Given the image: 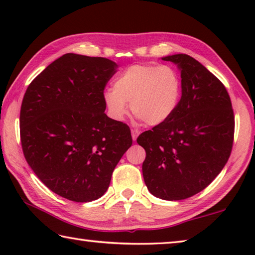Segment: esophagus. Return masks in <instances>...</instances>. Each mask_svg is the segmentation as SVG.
Returning a JSON list of instances; mask_svg holds the SVG:
<instances>
[{
    "instance_id": "34e87169",
    "label": "esophagus",
    "mask_w": 255,
    "mask_h": 255,
    "mask_svg": "<svg viewBox=\"0 0 255 255\" xmlns=\"http://www.w3.org/2000/svg\"><path fill=\"white\" fill-rule=\"evenodd\" d=\"M139 130H138V129H131V137H132V140L135 141L136 139H137V137H138V135H139Z\"/></svg>"
}]
</instances>
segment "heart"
<instances>
[{"label": "heart", "instance_id": "b5f03b06", "mask_svg": "<svg viewBox=\"0 0 255 255\" xmlns=\"http://www.w3.org/2000/svg\"><path fill=\"white\" fill-rule=\"evenodd\" d=\"M182 94L181 79L173 67L136 64L120 73L114 90L105 92V102L115 119H123L130 110L148 126L166 123L179 107Z\"/></svg>", "mask_w": 255, "mask_h": 255}]
</instances>
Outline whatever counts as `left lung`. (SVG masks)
<instances>
[{
  "instance_id": "8db88e82",
  "label": "left lung",
  "mask_w": 255,
  "mask_h": 255,
  "mask_svg": "<svg viewBox=\"0 0 255 255\" xmlns=\"http://www.w3.org/2000/svg\"><path fill=\"white\" fill-rule=\"evenodd\" d=\"M181 73L182 96L166 123L144 131L137 143L146 157L143 176L149 192L163 200H182L213 182L230 157L234 112L225 86L193 57H163Z\"/></svg>"
}]
</instances>
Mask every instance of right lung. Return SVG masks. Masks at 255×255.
<instances>
[{
    "mask_svg": "<svg viewBox=\"0 0 255 255\" xmlns=\"http://www.w3.org/2000/svg\"><path fill=\"white\" fill-rule=\"evenodd\" d=\"M118 65L65 54L24 93L20 137L24 157L47 188L76 202L97 200L132 144L130 129L105 114L103 91Z\"/></svg>",
    "mask_w": 255,
    "mask_h": 255,
    "instance_id": "obj_1",
    "label": "right lung"
}]
</instances>
